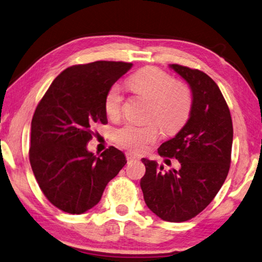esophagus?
Returning a JSON list of instances; mask_svg holds the SVG:
<instances>
[{
	"mask_svg": "<svg viewBox=\"0 0 262 262\" xmlns=\"http://www.w3.org/2000/svg\"><path fill=\"white\" fill-rule=\"evenodd\" d=\"M125 156H126V160L127 161H135V160L140 159V157L137 156V155H133L131 152H127Z\"/></svg>",
	"mask_w": 262,
	"mask_h": 262,
	"instance_id": "obj_1",
	"label": "esophagus"
}]
</instances>
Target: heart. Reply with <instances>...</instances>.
<instances>
[{
    "mask_svg": "<svg viewBox=\"0 0 262 262\" xmlns=\"http://www.w3.org/2000/svg\"><path fill=\"white\" fill-rule=\"evenodd\" d=\"M129 85L137 94L151 101L149 118L155 119L168 133H175L187 122L193 105L191 91L183 82H176L171 75L157 67H147L132 75ZM123 95L119 85L106 93L104 108L108 118H118L122 111ZM115 141L121 147L141 152L159 137L157 124H122L115 130Z\"/></svg>",
    "mask_w": 262,
    "mask_h": 262,
    "instance_id": "obj_1",
    "label": "heart"
}]
</instances>
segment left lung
<instances>
[{
    "label": "left lung",
    "instance_id": "obj_1",
    "mask_svg": "<svg viewBox=\"0 0 262 262\" xmlns=\"http://www.w3.org/2000/svg\"><path fill=\"white\" fill-rule=\"evenodd\" d=\"M188 83L193 94L189 119L175 138L161 144V157L176 158L179 170L164 171L142 158L146 173L140 180L143 199L157 216L168 222L195 217L214 200L231 164L233 125L219 86L199 69L170 65Z\"/></svg>",
    "mask_w": 262,
    "mask_h": 262
}]
</instances>
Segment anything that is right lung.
<instances>
[{"instance_id":"1","label":"right lung","mask_w":262,"mask_h":262,"mask_svg":"<svg viewBox=\"0 0 262 262\" xmlns=\"http://www.w3.org/2000/svg\"><path fill=\"white\" fill-rule=\"evenodd\" d=\"M131 67V62L105 60L68 67L34 111L30 165L43 195L63 212L82 214L94 207L126 164L124 154L114 147L96 157L86 146L94 126L107 123V91Z\"/></svg>"}]
</instances>
